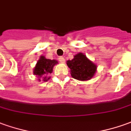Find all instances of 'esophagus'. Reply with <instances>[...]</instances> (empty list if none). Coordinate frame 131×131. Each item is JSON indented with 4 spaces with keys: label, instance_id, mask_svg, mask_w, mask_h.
Segmentation results:
<instances>
[{
    "label": "esophagus",
    "instance_id": "obj_1",
    "mask_svg": "<svg viewBox=\"0 0 131 131\" xmlns=\"http://www.w3.org/2000/svg\"><path fill=\"white\" fill-rule=\"evenodd\" d=\"M58 60H59V61H60V63H65V58H64L63 57H62V56L59 57Z\"/></svg>",
    "mask_w": 131,
    "mask_h": 131
}]
</instances>
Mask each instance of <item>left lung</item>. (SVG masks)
<instances>
[{"label": "left lung", "mask_w": 131, "mask_h": 131, "mask_svg": "<svg viewBox=\"0 0 131 131\" xmlns=\"http://www.w3.org/2000/svg\"><path fill=\"white\" fill-rule=\"evenodd\" d=\"M67 65L71 69V76L79 81H88L94 76L97 66L82 53L76 54Z\"/></svg>", "instance_id": "8db88e82"}]
</instances>
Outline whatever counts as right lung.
<instances>
[{
	"instance_id": "right-lung-1",
	"label": "right lung",
	"mask_w": 131,
	"mask_h": 131,
	"mask_svg": "<svg viewBox=\"0 0 131 131\" xmlns=\"http://www.w3.org/2000/svg\"><path fill=\"white\" fill-rule=\"evenodd\" d=\"M58 63L56 60H50L47 59L46 57L41 56L40 57V59L37 62L36 66L33 70V73L38 77H42L43 75L51 73L53 72V68L54 66ZM43 81H47L50 79V77L47 78L46 76H43ZM40 81V79H38Z\"/></svg>"
}]
</instances>
